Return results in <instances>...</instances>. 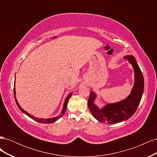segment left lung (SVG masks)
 <instances>
[{
	"mask_svg": "<svg viewBox=\"0 0 157 157\" xmlns=\"http://www.w3.org/2000/svg\"><path fill=\"white\" fill-rule=\"evenodd\" d=\"M124 59L132 64L135 73L134 85L129 96L121 102L108 104L101 110L94 104L96 96L93 92H90L88 105L94 117L99 122L115 124L128 120L135 113L140 105L144 89L143 75L134 56H126Z\"/></svg>",
	"mask_w": 157,
	"mask_h": 157,
	"instance_id": "8db88e82",
	"label": "left lung"
}]
</instances>
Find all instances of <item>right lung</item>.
<instances>
[{
  "label": "right lung",
  "instance_id": "1",
  "mask_svg": "<svg viewBox=\"0 0 157 157\" xmlns=\"http://www.w3.org/2000/svg\"><path fill=\"white\" fill-rule=\"evenodd\" d=\"M13 94H14V95H16L15 87L13 88ZM71 96H72V93L70 94L69 95V96L67 97V98L65 99V101H64V104H63V110H62V112H61V115H59L58 117H57L52 118H48V119H44V118H36V117H35L32 116L31 115H30V114H29L27 112H26L25 110H23V109L20 107V105H19V103H18V102H17V101L16 98H15V100H16V104H17V107H19V109H20V110H21L23 113H24L25 114H26V115H27V116H29L30 118H33V120H35V121H37V122H40V123H45V124H50V123H53V122H56L57 120H58L59 118H61V117H62V116L64 115V113H65V111H66V109H67V103H68V101H69V98L71 97ZM15 98H16V96H15Z\"/></svg>",
  "mask_w": 157,
  "mask_h": 157
}]
</instances>
